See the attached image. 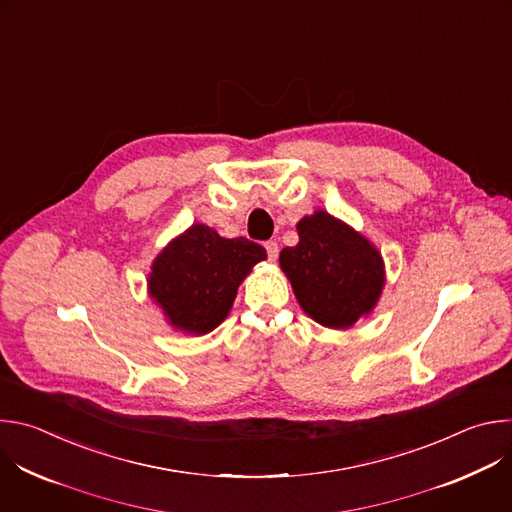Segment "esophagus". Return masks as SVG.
Returning <instances> with one entry per match:
<instances>
[{"label":"esophagus","mask_w":512,"mask_h":512,"mask_svg":"<svg viewBox=\"0 0 512 512\" xmlns=\"http://www.w3.org/2000/svg\"><path fill=\"white\" fill-rule=\"evenodd\" d=\"M265 251H267L269 261H275V259H277V255H279V247H277V243H275V241H267V243H265Z\"/></svg>","instance_id":"esophagus-1"}]
</instances>
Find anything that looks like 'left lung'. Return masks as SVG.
Returning <instances> with one entry per match:
<instances>
[{
	"instance_id": "obj_1",
	"label": "left lung",
	"mask_w": 512,
	"mask_h": 512,
	"mask_svg": "<svg viewBox=\"0 0 512 512\" xmlns=\"http://www.w3.org/2000/svg\"><path fill=\"white\" fill-rule=\"evenodd\" d=\"M298 235L279 263L304 312L328 328H348L369 314L385 283L381 253L324 210L302 218Z\"/></svg>"
}]
</instances>
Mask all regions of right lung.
<instances>
[{"instance_id":"obj_1","label":"right lung","mask_w":512,"mask_h":512,"mask_svg":"<svg viewBox=\"0 0 512 512\" xmlns=\"http://www.w3.org/2000/svg\"><path fill=\"white\" fill-rule=\"evenodd\" d=\"M265 257V249L245 237L223 239L192 225L154 261L150 294L174 328L206 334L227 318L239 283Z\"/></svg>"}]
</instances>
